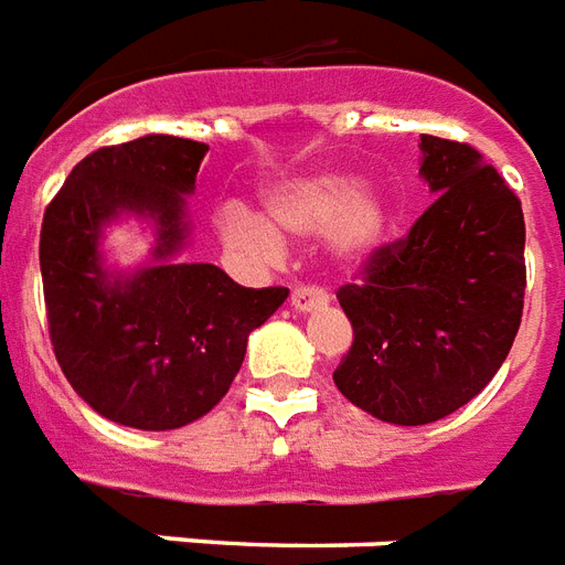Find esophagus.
<instances>
[{
	"label": "esophagus",
	"instance_id": "obj_1",
	"mask_svg": "<svg viewBox=\"0 0 565 565\" xmlns=\"http://www.w3.org/2000/svg\"><path fill=\"white\" fill-rule=\"evenodd\" d=\"M327 303H329V295L318 286H297L295 291H291V306H295L297 311L323 309Z\"/></svg>",
	"mask_w": 565,
	"mask_h": 565
}]
</instances>
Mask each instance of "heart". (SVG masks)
I'll return each instance as SVG.
<instances>
[{
  "instance_id": "heart-1",
  "label": "heart",
  "mask_w": 565,
  "mask_h": 565,
  "mask_svg": "<svg viewBox=\"0 0 565 565\" xmlns=\"http://www.w3.org/2000/svg\"><path fill=\"white\" fill-rule=\"evenodd\" d=\"M268 221L242 204L218 212L221 242L250 262H274L282 254V236H311L327 230L329 250L344 262H359L382 245L391 215L376 189H355V180L335 171H315L282 180L265 201Z\"/></svg>"
}]
</instances>
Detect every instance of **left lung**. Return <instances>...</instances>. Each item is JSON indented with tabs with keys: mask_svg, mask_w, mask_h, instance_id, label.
<instances>
[{
	"mask_svg": "<svg viewBox=\"0 0 565 565\" xmlns=\"http://www.w3.org/2000/svg\"><path fill=\"white\" fill-rule=\"evenodd\" d=\"M419 148L435 204L335 291L353 347L332 379L350 403L396 426L444 419L481 394L525 306V218L513 189L467 142L423 134Z\"/></svg>",
	"mask_w": 565,
	"mask_h": 565,
	"instance_id": "8db88e82",
	"label": "left lung"
}]
</instances>
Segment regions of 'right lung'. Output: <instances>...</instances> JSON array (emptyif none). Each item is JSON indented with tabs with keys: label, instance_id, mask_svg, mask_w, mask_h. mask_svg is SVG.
Returning a JSON list of instances; mask_svg holds the SVG:
<instances>
[{
	"label": "right lung",
	"instance_id": "1",
	"mask_svg": "<svg viewBox=\"0 0 565 565\" xmlns=\"http://www.w3.org/2000/svg\"><path fill=\"white\" fill-rule=\"evenodd\" d=\"M210 148L151 137L104 146L72 169L40 230L49 338L63 376L102 417L142 431L180 428L227 394L247 335L288 288H245L206 262H169L183 245V195ZM119 211L158 221V265L110 280L97 233Z\"/></svg>",
	"mask_w": 565,
	"mask_h": 565
}]
</instances>
